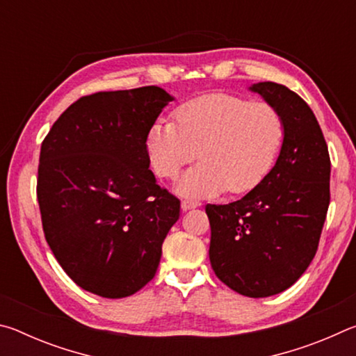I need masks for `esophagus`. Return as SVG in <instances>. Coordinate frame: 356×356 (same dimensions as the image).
<instances>
[{
    "instance_id": "esophagus-1",
    "label": "esophagus",
    "mask_w": 356,
    "mask_h": 356,
    "mask_svg": "<svg viewBox=\"0 0 356 356\" xmlns=\"http://www.w3.org/2000/svg\"><path fill=\"white\" fill-rule=\"evenodd\" d=\"M200 204L197 202H193V201H182V204H180V207H182L184 212H186V210H191V209H196Z\"/></svg>"
}]
</instances>
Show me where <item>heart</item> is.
I'll return each mask as SVG.
<instances>
[{
	"instance_id": "1",
	"label": "heart",
	"mask_w": 356,
	"mask_h": 356,
	"mask_svg": "<svg viewBox=\"0 0 356 356\" xmlns=\"http://www.w3.org/2000/svg\"><path fill=\"white\" fill-rule=\"evenodd\" d=\"M284 138V118L275 105L215 92L180 105L174 124L155 120L146 152L156 176L174 179L200 150L201 163L179 180L180 195L207 197L225 190L243 195L273 170Z\"/></svg>"
}]
</instances>
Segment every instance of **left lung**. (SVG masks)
<instances>
[{
  "instance_id": "obj_1",
  "label": "left lung",
  "mask_w": 356,
  "mask_h": 356,
  "mask_svg": "<svg viewBox=\"0 0 356 356\" xmlns=\"http://www.w3.org/2000/svg\"><path fill=\"white\" fill-rule=\"evenodd\" d=\"M281 111L286 138L273 170L236 202L207 204L215 275L251 298L291 287L314 259L330 206V155L308 104L278 83L250 88Z\"/></svg>"
}]
</instances>
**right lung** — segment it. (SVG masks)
Listing matches in <instances>:
<instances>
[{
    "label": "right lung",
    "instance_id": "1",
    "mask_svg": "<svg viewBox=\"0 0 356 356\" xmlns=\"http://www.w3.org/2000/svg\"><path fill=\"white\" fill-rule=\"evenodd\" d=\"M171 100L159 86L84 95L42 141V227L84 291L124 298L155 276L180 201L156 185L146 135Z\"/></svg>",
    "mask_w": 356,
    "mask_h": 356
}]
</instances>
